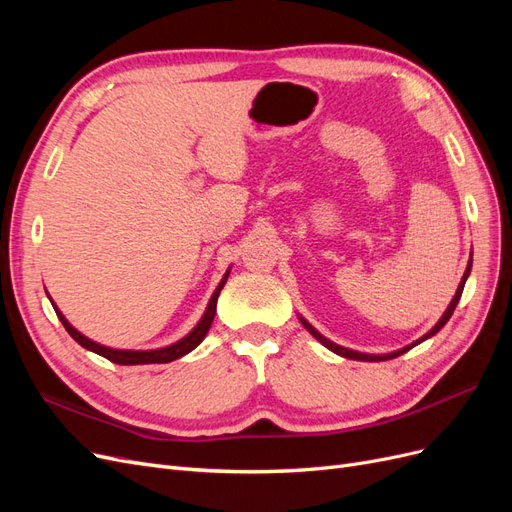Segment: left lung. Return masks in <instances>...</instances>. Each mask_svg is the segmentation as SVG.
I'll return each instance as SVG.
<instances>
[{
  "label": "left lung",
  "mask_w": 512,
  "mask_h": 512,
  "mask_svg": "<svg viewBox=\"0 0 512 512\" xmlns=\"http://www.w3.org/2000/svg\"><path fill=\"white\" fill-rule=\"evenodd\" d=\"M470 271H472V254H470V260H468V267H466V271H463V277H461V282H459V286H457V292H455V297L451 299V303H448V307H446V312L440 316V320L433 324V327L423 335V337H418L416 342H412V344H408V346H404V348H399V350H395V352H386V354H369V352H356V350H350V348H344V346H339V344H335V342H331L329 337H324L318 329H314L312 324H309L301 314H299V320H301V324L303 327L312 333L318 342L324 346V348H329L331 352H335V354H339V356H344V359H352V361H369V363H376V361H389V359H395V356H399V354H404V352H408V350H412L414 346H418V344H423L425 339H429V337H433L436 335L444 324L448 322V318L453 316V312H455V307H457V303H459V299H461V292H463V286H466V280L470 277Z\"/></svg>",
  "instance_id": "1"
}]
</instances>
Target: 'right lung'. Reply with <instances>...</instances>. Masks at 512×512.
Here are the masks:
<instances>
[{"instance_id":"1","label":"right lung","mask_w":512,"mask_h":512,"mask_svg":"<svg viewBox=\"0 0 512 512\" xmlns=\"http://www.w3.org/2000/svg\"><path fill=\"white\" fill-rule=\"evenodd\" d=\"M230 269L232 267H228V271L224 273V277L220 280V284H218V288L213 290V294H211V299H209V303H207V307H205V314L200 316V320L196 322V327L185 335V337H181V339H177L175 344H168V346H162V348H151V350H126V348H111V346H104V344H98V342H94V339H89L87 335H83L79 329H74L72 324L68 322V318L59 312V307L53 303V299L49 297V292H46V297L51 299V303H53V307H55V314H57V318L61 320V324H64L66 327V331L70 333V337L74 339L76 344H81L85 350H89V352H96V354H100V356H104V359H108V361H113V363H117V365H149V363H170V361H177V359H181V356H185L188 352H192L200 342H203V339L207 337V333H209V329H211V322H213V318H215V307H218V297H220V292H222V288H224V284H226V280H228V275H230Z\"/></svg>"}]
</instances>
